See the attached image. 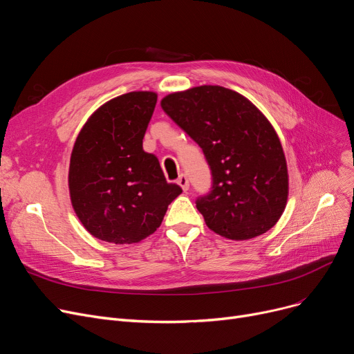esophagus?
Returning a JSON list of instances; mask_svg holds the SVG:
<instances>
[{
    "label": "esophagus",
    "instance_id": "obj_1",
    "mask_svg": "<svg viewBox=\"0 0 354 354\" xmlns=\"http://www.w3.org/2000/svg\"><path fill=\"white\" fill-rule=\"evenodd\" d=\"M178 183H179V187L187 192L188 189H189V180H188V176L185 175V174H182V175H179V178H178Z\"/></svg>",
    "mask_w": 354,
    "mask_h": 354
}]
</instances>
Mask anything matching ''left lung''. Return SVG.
I'll return each mask as SVG.
<instances>
[{"label":"left lung","mask_w":354,"mask_h":354,"mask_svg":"<svg viewBox=\"0 0 354 354\" xmlns=\"http://www.w3.org/2000/svg\"><path fill=\"white\" fill-rule=\"evenodd\" d=\"M160 106L211 167L212 191L196 199L208 228L235 241L271 230L287 205L288 171L281 142L258 107L222 86L171 93Z\"/></svg>","instance_id":"left-lung-1"}]
</instances>
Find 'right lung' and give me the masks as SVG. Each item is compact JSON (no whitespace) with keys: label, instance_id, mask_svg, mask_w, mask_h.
<instances>
[{"label":"right lung","instance_id":"add662e5","mask_svg":"<svg viewBox=\"0 0 354 354\" xmlns=\"http://www.w3.org/2000/svg\"><path fill=\"white\" fill-rule=\"evenodd\" d=\"M158 95L130 91L93 113L73 146L68 191L74 212L93 235L111 244H135L160 227L180 195L167 183L143 136Z\"/></svg>","mask_w":354,"mask_h":354}]
</instances>
